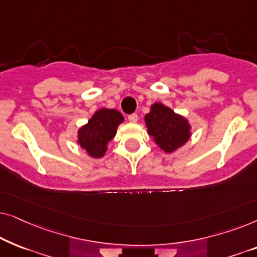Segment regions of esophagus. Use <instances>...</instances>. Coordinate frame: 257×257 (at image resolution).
I'll use <instances>...</instances> for the list:
<instances>
[{"label":"esophagus","instance_id":"esophagus-1","mask_svg":"<svg viewBox=\"0 0 257 257\" xmlns=\"http://www.w3.org/2000/svg\"><path fill=\"white\" fill-rule=\"evenodd\" d=\"M128 121H130V122H133V124L138 121V114L133 113V114H131V115H128Z\"/></svg>","mask_w":257,"mask_h":257}]
</instances>
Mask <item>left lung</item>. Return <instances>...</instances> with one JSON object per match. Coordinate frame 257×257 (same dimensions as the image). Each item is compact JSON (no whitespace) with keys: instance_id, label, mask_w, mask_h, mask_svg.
I'll list each match as a JSON object with an SVG mask.
<instances>
[{"instance_id":"1","label":"left lung","mask_w":257,"mask_h":257,"mask_svg":"<svg viewBox=\"0 0 257 257\" xmlns=\"http://www.w3.org/2000/svg\"><path fill=\"white\" fill-rule=\"evenodd\" d=\"M147 133L160 150L173 153L192 137V125L184 115L175 113L163 103L151 105L150 112L144 118Z\"/></svg>"}]
</instances>
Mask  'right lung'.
<instances>
[{
  "label": "right lung",
  "mask_w": 257,
  "mask_h": 257,
  "mask_svg": "<svg viewBox=\"0 0 257 257\" xmlns=\"http://www.w3.org/2000/svg\"><path fill=\"white\" fill-rule=\"evenodd\" d=\"M124 122V117L114 108H99L85 125L77 131V144L85 153L94 159L103 158L107 145L115 137L118 126Z\"/></svg>",
  "instance_id": "add662e5"
}]
</instances>
